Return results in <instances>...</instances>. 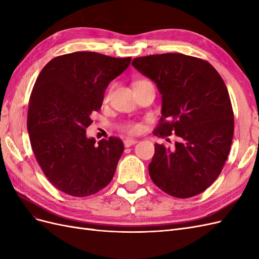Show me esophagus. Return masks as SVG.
Wrapping results in <instances>:
<instances>
[{"mask_svg":"<svg viewBox=\"0 0 259 259\" xmlns=\"http://www.w3.org/2000/svg\"><path fill=\"white\" fill-rule=\"evenodd\" d=\"M137 143L136 139H133V138H126L124 140V146L125 147H131L133 145H135Z\"/></svg>","mask_w":259,"mask_h":259,"instance_id":"obj_1","label":"esophagus"}]
</instances>
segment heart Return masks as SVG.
I'll return each mask as SVG.
<instances>
[{
	"mask_svg": "<svg viewBox=\"0 0 259 259\" xmlns=\"http://www.w3.org/2000/svg\"><path fill=\"white\" fill-rule=\"evenodd\" d=\"M109 96H110V91H109L106 95V100L109 98ZM140 128H142L140 124L135 123V122H128V123H125L124 125H122V130L124 132L130 133V134H136V133H138L140 131Z\"/></svg>",
	"mask_w": 259,
	"mask_h": 259,
	"instance_id": "heart-1",
	"label": "heart"
}]
</instances>
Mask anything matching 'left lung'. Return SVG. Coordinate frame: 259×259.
I'll return each instance as SVG.
<instances>
[{"instance_id": "left-lung-1", "label": "left lung", "mask_w": 259, "mask_h": 259, "mask_svg": "<svg viewBox=\"0 0 259 259\" xmlns=\"http://www.w3.org/2000/svg\"><path fill=\"white\" fill-rule=\"evenodd\" d=\"M132 65L162 95V116L153 134L179 137L171 148L154 145L152 182L171 197L198 195L222 173L232 143L233 111L224 80L208 61L184 54L138 57Z\"/></svg>"}]
</instances>
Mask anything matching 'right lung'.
Returning a JSON list of instances; mask_svg holds the SVG:
<instances>
[{"label":"right lung","mask_w":259,"mask_h":259,"mask_svg":"<svg viewBox=\"0 0 259 259\" xmlns=\"http://www.w3.org/2000/svg\"><path fill=\"white\" fill-rule=\"evenodd\" d=\"M95 52L55 57L31 93L27 127L37 163L51 184L72 197L97 193L111 182L124 151L116 137H86L91 114L103 105L109 83L131 64Z\"/></svg>","instance_id":"obj_1"}]
</instances>
